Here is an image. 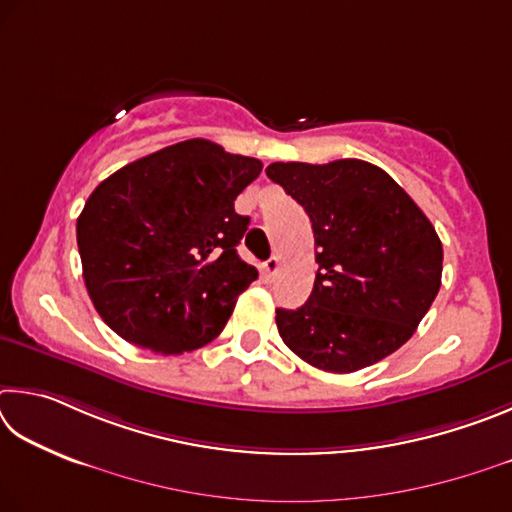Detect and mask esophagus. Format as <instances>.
I'll list each match as a JSON object with an SVG mask.
<instances>
[{
	"label": "esophagus",
	"mask_w": 512,
	"mask_h": 512,
	"mask_svg": "<svg viewBox=\"0 0 512 512\" xmlns=\"http://www.w3.org/2000/svg\"><path fill=\"white\" fill-rule=\"evenodd\" d=\"M279 265H281V258L279 256H272L270 261H265V265H263L265 276H274L276 270H279Z\"/></svg>",
	"instance_id": "34e87169"
}]
</instances>
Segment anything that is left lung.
I'll return each instance as SVG.
<instances>
[{
    "instance_id": "obj_1",
    "label": "left lung",
    "mask_w": 512,
    "mask_h": 512,
    "mask_svg": "<svg viewBox=\"0 0 512 512\" xmlns=\"http://www.w3.org/2000/svg\"><path fill=\"white\" fill-rule=\"evenodd\" d=\"M267 177L312 222L319 263L310 299L276 310L285 346L330 373L384 360L416 333L443 272V245L396 179L362 159L276 161Z\"/></svg>"
}]
</instances>
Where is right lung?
I'll return each instance as SVG.
<instances>
[{
    "label": "right lung",
    "mask_w": 512,
    "mask_h": 512,
    "mask_svg": "<svg viewBox=\"0 0 512 512\" xmlns=\"http://www.w3.org/2000/svg\"><path fill=\"white\" fill-rule=\"evenodd\" d=\"M261 170L254 157L188 139L94 188L76 238L89 299L116 335L152 353L182 355L222 333L258 279L236 251L249 218L233 200Z\"/></svg>",
    "instance_id": "obj_1"
}]
</instances>
